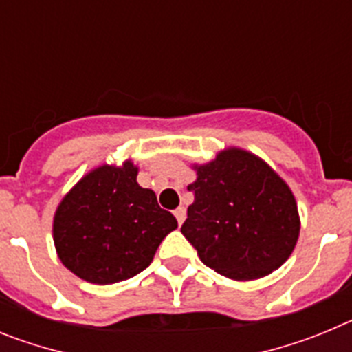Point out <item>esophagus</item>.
I'll return each mask as SVG.
<instances>
[{"label":"esophagus","mask_w":352,"mask_h":352,"mask_svg":"<svg viewBox=\"0 0 352 352\" xmlns=\"http://www.w3.org/2000/svg\"><path fill=\"white\" fill-rule=\"evenodd\" d=\"M174 217H176V220H178V223H179V226H182L183 220H185V217H186V210H185V208L179 206L178 210H174Z\"/></svg>","instance_id":"obj_1"}]
</instances>
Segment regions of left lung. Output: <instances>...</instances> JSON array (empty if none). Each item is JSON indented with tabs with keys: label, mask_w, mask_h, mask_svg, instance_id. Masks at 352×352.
I'll return each mask as SVG.
<instances>
[{
	"label": "left lung",
	"mask_w": 352,
	"mask_h": 352,
	"mask_svg": "<svg viewBox=\"0 0 352 352\" xmlns=\"http://www.w3.org/2000/svg\"><path fill=\"white\" fill-rule=\"evenodd\" d=\"M182 232L208 268L254 280L280 268L300 236L298 206L287 183L256 155L229 148L195 166Z\"/></svg>",
	"instance_id": "left-lung-1"
}]
</instances>
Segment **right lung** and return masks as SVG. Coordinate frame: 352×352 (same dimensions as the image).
<instances>
[{"label": "right lung", "mask_w": 352, "mask_h": 352, "mask_svg": "<svg viewBox=\"0 0 352 352\" xmlns=\"http://www.w3.org/2000/svg\"><path fill=\"white\" fill-rule=\"evenodd\" d=\"M178 227L157 195L138 183V167L102 166L86 174L54 214L61 263L91 284L132 278L153 261L162 239Z\"/></svg>", "instance_id": "obj_1"}]
</instances>
